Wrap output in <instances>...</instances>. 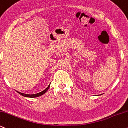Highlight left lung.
<instances>
[{
  "mask_svg": "<svg viewBox=\"0 0 128 128\" xmlns=\"http://www.w3.org/2000/svg\"><path fill=\"white\" fill-rule=\"evenodd\" d=\"M99 95H100V94H99Z\"/></svg>",
  "mask_w": 128,
  "mask_h": 128,
  "instance_id": "left-lung-1",
  "label": "left lung"
}]
</instances>
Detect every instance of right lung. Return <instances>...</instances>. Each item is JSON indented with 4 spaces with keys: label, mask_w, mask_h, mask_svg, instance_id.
Returning a JSON list of instances; mask_svg holds the SVG:
<instances>
[{
    "label": "right lung",
    "mask_w": 128,
    "mask_h": 128,
    "mask_svg": "<svg viewBox=\"0 0 128 128\" xmlns=\"http://www.w3.org/2000/svg\"><path fill=\"white\" fill-rule=\"evenodd\" d=\"M50 84L46 88V89L44 90L43 91L40 92L38 93V94H23V93H21V92H19L16 91L19 94H20L21 95L23 96L24 97H28V98H36V97H38V96H40L42 95V94H46V91L48 90V88H50Z\"/></svg>",
    "instance_id": "obj_1"
}]
</instances>
